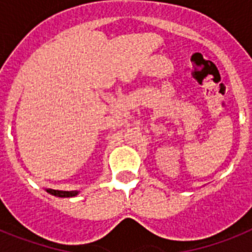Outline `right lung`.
Segmentation results:
<instances>
[{
    "label": "right lung",
    "mask_w": 252,
    "mask_h": 252,
    "mask_svg": "<svg viewBox=\"0 0 252 252\" xmlns=\"http://www.w3.org/2000/svg\"><path fill=\"white\" fill-rule=\"evenodd\" d=\"M47 192L57 197H73L78 193V191H59V189H51V188H48Z\"/></svg>",
    "instance_id": "1"
}]
</instances>
